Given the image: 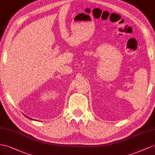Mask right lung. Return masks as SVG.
Masks as SVG:
<instances>
[{
  "label": "right lung",
  "instance_id": "obj_1",
  "mask_svg": "<svg viewBox=\"0 0 155 155\" xmlns=\"http://www.w3.org/2000/svg\"><path fill=\"white\" fill-rule=\"evenodd\" d=\"M29 119H30V118H29Z\"/></svg>",
  "mask_w": 155,
  "mask_h": 155
}]
</instances>
